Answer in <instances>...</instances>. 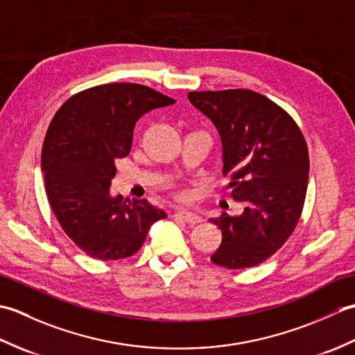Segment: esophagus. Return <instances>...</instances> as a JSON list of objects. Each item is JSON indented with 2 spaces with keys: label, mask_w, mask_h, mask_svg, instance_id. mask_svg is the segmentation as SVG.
<instances>
[{
  "label": "esophagus",
  "mask_w": 355,
  "mask_h": 355,
  "mask_svg": "<svg viewBox=\"0 0 355 355\" xmlns=\"http://www.w3.org/2000/svg\"><path fill=\"white\" fill-rule=\"evenodd\" d=\"M177 216L180 218V220L186 221L187 224H197V223L202 221V218L197 212H192V210H178Z\"/></svg>",
  "instance_id": "34e87169"
}]
</instances>
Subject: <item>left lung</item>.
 Segmentation results:
<instances>
[{"mask_svg": "<svg viewBox=\"0 0 355 355\" xmlns=\"http://www.w3.org/2000/svg\"><path fill=\"white\" fill-rule=\"evenodd\" d=\"M191 103L216 126L224 175L243 215L212 218L223 241L210 256L230 270L256 267L281 248L302 215L310 160L293 117L252 89L191 92Z\"/></svg>", "mask_w": 355, "mask_h": 355, "instance_id": "1", "label": "left lung"}]
</instances>
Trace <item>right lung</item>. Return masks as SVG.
Returning a JSON list of instances; mask_svg holds the SVG:
<instances>
[{
  "label": "right lung",
  "instance_id": "add662e5",
  "mask_svg": "<svg viewBox=\"0 0 355 355\" xmlns=\"http://www.w3.org/2000/svg\"><path fill=\"white\" fill-rule=\"evenodd\" d=\"M172 103L145 85L105 84L71 96L53 117L41 154L45 192L67 236L92 258H130L168 216L146 200L111 197L110 186L137 120Z\"/></svg>",
  "mask_w": 355,
  "mask_h": 355
}]
</instances>
